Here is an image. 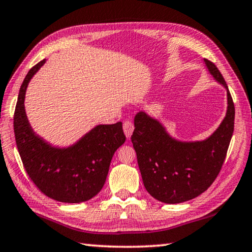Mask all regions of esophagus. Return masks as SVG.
I'll return each mask as SVG.
<instances>
[{
    "instance_id": "obj_1",
    "label": "esophagus",
    "mask_w": 252,
    "mask_h": 252,
    "mask_svg": "<svg viewBox=\"0 0 252 252\" xmlns=\"http://www.w3.org/2000/svg\"><path fill=\"white\" fill-rule=\"evenodd\" d=\"M123 128H124V133H125L126 137L129 138L130 135H132V133H133V130H134L133 123L129 122V120H126V122H124Z\"/></svg>"
}]
</instances>
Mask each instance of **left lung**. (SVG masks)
Listing matches in <instances>:
<instances>
[{
  "mask_svg": "<svg viewBox=\"0 0 252 252\" xmlns=\"http://www.w3.org/2000/svg\"><path fill=\"white\" fill-rule=\"evenodd\" d=\"M205 63L227 92L225 118L209 137L195 142L178 141L147 112L135 115L130 140L138 168L147 191L161 202L181 203L205 192L220 174L227 153L234 130V103L218 68L207 59Z\"/></svg>",
  "mask_w": 252,
  "mask_h": 252,
  "instance_id": "8db88e82",
  "label": "left lung"
}]
</instances>
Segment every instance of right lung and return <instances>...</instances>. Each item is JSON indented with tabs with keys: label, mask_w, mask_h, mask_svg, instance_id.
I'll return each mask as SVG.
<instances>
[{
	"label": "right lung",
	"mask_w": 252,
	"mask_h": 252,
	"mask_svg": "<svg viewBox=\"0 0 252 252\" xmlns=\"http://www.w3.org/2000/svg\"><path fill=\"white\" fill-rule=\"evenodd\" d=\"M42 60L21 84L14 110L13 129L21 161L34 184L51 199L79 203L92 199L103 188L112 156L126 140L122 122L97 125L68 148H57L35 134L25 111V94Z\"/></svg>",
	"instance_id": "1"
}]
</instances>
